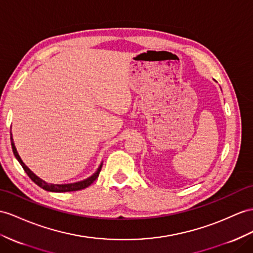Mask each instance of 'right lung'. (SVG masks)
<instances>
[{"mask_svg":"<svg viewBox=\"0 0 253 253\" xmlns=\"http://www.w3.org/2000/svg\"><path fill=\"white\" fill-rule=\"evenodd\" d=\"M10 141H11V147H12V152H14V155L16 156V158L18 159L19 163H20V165L22 166L23 170L25 171V173L28 174L29 177L33 180V182L38 185L40 187H42V189L47 190V191H52V192H69V191H78V190H82L84 188H86V187H88L89 185H92L96 178L98 177L99 173H100V170H101V167L102 165H100V167L98 168V170H97V172L95 174H93L92 176L88 177L87 179H84L82 180V182H78V183H74V184H67V185H54V184H48L46 182H43L42 179H41L40 177H37L35 174L32 172L29 168L25 166L23 164V161L21 160L20 156L18 155V152L16 150L15 147V144H14V140H12V137L10 134Z\"/></svg>","mask_w":253,"mask_h":253,"instance_id":"1","label":"right lung"}]
</instances>
